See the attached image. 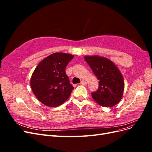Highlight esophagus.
<instances>
[{
  "label": "esophagus",
  "instance_id": "obj_1",
  "mask_svg": "<svg viewBox=\"0 0 152 152\" xmlns=\"http://www.w3.org/2000/svg\"><path fill=\"white\" fill-rule=\"evenodd\" d=\"M80 84H81L82 85L85 86V85H87V82L85 81V80H82L81 82H80Z\"/></svg>",
  "mask_w": 152,
  "mask_h": 152
}]
</instances>
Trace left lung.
Here are the masks:
<instances>
[{
  "mask_svg": "<svg viewBox=\"0 0 152 152\" xmlns=\"http://www.w3.org/2000/svg\"><path fill=\"white\" fill-rule=\"evenodd\" d=\"M84 59L99 80L98 89L91 93L92 97L102 107H114L121 100L124 89L120 70L111 60L104 57L86 56Z\"/></svg>",
  "mask_w": 152,
  "mask_h": 152,
  "instance_id": "1",
  "label": "left lung"
}]
</instances>
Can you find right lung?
<instances>
[{"label":"right lung","instance_id":"1","mask_svg":"<svg viewBox=\"0 0 152 152\" xmlns=\"http://www.w3.org/2000/svg\"><path fill=\"white\" fill-rule=\"evenodd\" d=\"M70 54L56 53L44 58L35 69L30 79L32 91L40 102L50 107L62 104L73 89L65 68L73 59Z\"/></svg>","mask_w":152,"mask_h":152}]
</instances>
